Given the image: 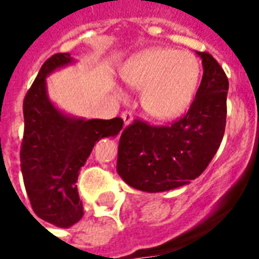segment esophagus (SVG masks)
<instances>
[{
  "instance_id": "1",
  "label": "esophagus",
  "mask_w": 259,
  "mask_h": 259,
  "mask_svg": "<svg viewBox=\"0 0 259 259\" xmlns=\"http://www.w3.org/2000/svg\"><path fill=\"white\" fill-rule=\"evenodd\" d=\"M122 119H123L124 124L127 126V124L133 122V113L130 112V111H124V112H122Z\"/></svg>"
}]
</instances>
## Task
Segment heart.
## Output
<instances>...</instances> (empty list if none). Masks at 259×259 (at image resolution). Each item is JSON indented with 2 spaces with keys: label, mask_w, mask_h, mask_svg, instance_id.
Masks as SVG:
<instances>
[{
  "label": "heart",
  "mask_w": 259,
  "mask_h": 259,
  "mask_svg": "<svg viewBox=\"0 0 259 259\" xmlns=\"http://www.w3.org/2000/svg\"><path fill=\"white\" fill-rule=\"evenodd\" d=\"M200 62L190 51L155 47L143 51L122 72L126 83L143 90L141 104L158 120H170L185 113L200 81ZM119 96L123 93L118 90Z\"/></svg>",
  "instance_id": "b5f03b06"
}]
</instances>
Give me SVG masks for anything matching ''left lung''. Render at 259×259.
<instances>
[{"mask_svg": "<svg viewBox=\"0 0 259 259\" xmlns=\"http://www.w3.org/2000/svg\"><path fill=\"white\" fill-rule=\"evenodd\" d=\"M197 54L204 73L185 116L169 126L136 119L120 135L116 170L137 190L161 193L189 185L205 170L222 143L229 80L211 54Z\"/></svg>", "mask_w": 259, "mask_h": 259, "instance_id": "8db88e82", "label": "left lung"}]
</instances>
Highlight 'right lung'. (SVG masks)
<instances>
[{
    "instance_id": "add662e5",
    "label": "right lung",
    "mask_w": 259,
    "mask_h": 259,
    "mask_svg": "<svg viewBox=\"0 0 259 259\" xmlns=\"http://www.w3.org/2000/svg\"><path fill=\"white\" fill-rule=\"evenodd\" d=\"M72 62L70 54H54L42 64L23 100L20 169L26 191L37 217L58 228H70L83 217L76 183L94 144L104 137H115L123 127L120 118L85 120L54 107L46 77Z\"/></svg>"
}]
</instances>
